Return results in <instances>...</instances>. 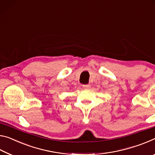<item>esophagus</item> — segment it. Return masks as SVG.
Masks as SVG:
<instances>
[{
  "mask_svg": "<svg viewBox=\"0 0 155 155\" xmlns=\"http://www.w3.org/2000/svg\"><path fill=\"white\" fill-rule=\"evenodd\" d=\"M83 87L84 88H87V89H89L91 88V85L90 84H85V85H83Z\"/></svg>",
  "mask_w": 155,
  "mask_h": 155,
  "instance_id": "34e87169",
  "label": "esophagus"
}]
</instances>
